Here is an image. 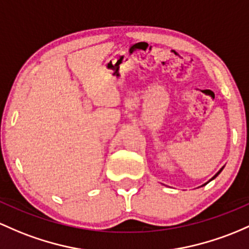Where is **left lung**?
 <instances>
[{
  "instance_id": "1",
  "label": "left lung",
  "mask_w": 249,
  "mask_h": 249,
  "mask_svg": "<svg viewBox=\"0 0 249 249\" xmlns=\"http://www.w3.org/2000/svg\"><path fill=\"white\" fill-rule=\"evenodd\" d=\"M223 168H225V166H222V168H221V169H220V170H218V171H217V173H216V174H215V175H214V176H213V177H212V178H210L208 182H207V183H204V184H203V185L208 184V183H209L210 181H213V179H214V178H216V177L218 176V174H220V173H221V171H222V170H223ZM203 185H201V187H203Z\"/></svg>"
}]
</instances>
